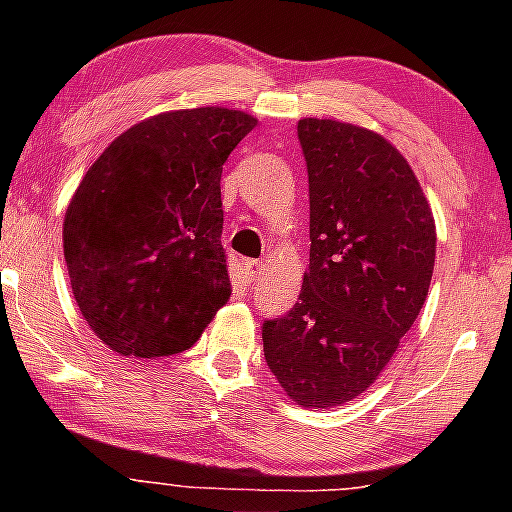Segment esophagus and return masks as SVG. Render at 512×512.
I'll return each instance as SVG.
<instances>
[{
  "mask_svg": "<svg viewBox=\"0 0 512 512\" xmlns=\"http://www.w3.org/2000/svg\"><path fill=\"white\" fill-rule=\"evenodd\" d=\"M242 275H244V282H247V284L254 282V279L261 275V261H244Z\"/></svg>",
  "mask_w": 512,
  "mask_h": 512,
  "instance_id": "34e87169",
  "label": "esophagus"
}]
</instances>
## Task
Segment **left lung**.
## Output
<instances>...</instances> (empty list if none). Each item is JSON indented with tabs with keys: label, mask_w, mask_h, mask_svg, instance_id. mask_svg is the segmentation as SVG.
<instances>
[{
	"label": "left lung",
	"mask_w": 512,
	"mask_h": 512,
	"mask_svg": "<svg viewBox=\"0 0 512 512\" xmlns=\"http://www.w3.org/2000/svg\"><path fill=\"white\" fill-rule=\"evenodd\" d=\"M310 184V268L298 303L263 324L265 361L303 408H333L377 380L415 324L436 223L394 144L333 118L298 121Z\"/></svg>",
	"instance_id": "8db88e82"
}]
</instances>
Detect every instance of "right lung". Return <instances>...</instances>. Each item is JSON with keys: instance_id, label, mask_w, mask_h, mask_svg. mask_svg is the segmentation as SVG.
Masks as SVG:
<instances>
[{"instance_id": "right-lung-1", "label": "right lung", "mask_w": 512, "mask_h": 512, "mask_svg": "<svg viewBox=\"0 0 512 512\" xmlns=\"http://www.w3.org/2000/svg\"><path fill=\"white\" fill-rule=\"evenodd\" d=\"M254 128L235 109L167 111L116 137L81 179L62 223L69 282L116 354L184 352L228 303L221 172Z\"/></svg>"}]
</instances>
